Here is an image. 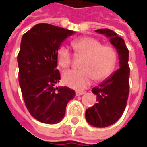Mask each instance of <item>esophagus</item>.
Wrapping results in <instances>:
<instances>
[{
    "instance_id": "34e87169",
    "label": "esophagus",
    "mask_w": 147,
    "mask_h": 147,
    "mask_svg": "<svg viewBox=\"0 0 147 147\" xmlns=\"http://www.w3.org/2000/svg\"><path fill=\"white\" fill-rule=\"evenodd\" d=\"M85 94V91H76V96H80V95H82V94Z\"/></svg>"
}]
</instances>
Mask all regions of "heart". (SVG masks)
<instances>
[{"label": "heart", "instance_id": "heart-1", "mask_svg": "<svg viewBox=\"0 0 147 147\" xmlns=\"http://www.w3.org/2000/svg\"><path fill=\"white\" fill-rule=\"evenodd\" d=\"M73 48L78 56H84L81 70H69L63 73V80L66 85L75 89H85L94 79L102 81L113 72L118 55L114 47L102 45L98 39L83 36L74 40ZM57 62L63 68H67L72 63V55L67 46H60L57 52Z\"/></svg>", "mask_w": 147, "mask_h": 147}]
</instances>
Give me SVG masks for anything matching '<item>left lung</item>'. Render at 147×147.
<instances>
[{"instance_id": "8db88e82", "label": "left lung", "mask_w": 147, "mask_h": 147, "mask_svg": "<svg viewBox=\"0 0 147 147\" xmlns=\"http://www.w3.org/2000/svg\"><path fill=\"white\" fill-rule=\"evenodd\" d=\"M95 32L110 38L118 52L119 60V69L92 89L97 95V103L85 111V118L89 124L104 128L115 124L122 116L126 107L129 94V49L124 40L112 30L98 29Z\"/></svg>"}]
</instances>
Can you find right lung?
<instances>
[{"label":"right lung","mask_w":147,"mask_h":147,"mask_svg":"<svg viewBox=\"0 0 147 147\" xmlns=\"http://www.w3.org/2000/svg\"><path fill=\"white\" fill-rule=\"evenodd\" d=\"M73 31L48 23H39L25 33L18 54V82L29 113L45 124L59 123L66 107L76 93L59 82L57 52Z\"/></svg>","instance_id":"1"}]
</instances>
